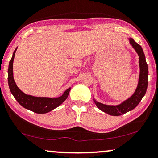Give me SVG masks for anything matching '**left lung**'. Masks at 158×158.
I'll return each mask as SVG.
<instances>
[{
  "label": "left lung",
  "instance_id": "8db88e82",
  "mask_svg": "<svg viewBox=\"0 0 158 158\" xmlns=\"http://www.w3.org/2000/svg\"><path fill=\"white\" fill-rule=\"evenodd\" d=\"M129 42L133 48L135 49L136 52L139 56V63L140 73H139V82L136 89L134 94L125 100L121 104L118 105H107L96 101L94 99V103L100 110L105 113L112 116H119L134 110L138 105L142 98L146 94L148 85V66H147L145 55L143 52V49L139 44L134 41L133 38H129Z\"/></svg>",
  "mask_w": 158,
  "mask_h": 158
}]
</instances>
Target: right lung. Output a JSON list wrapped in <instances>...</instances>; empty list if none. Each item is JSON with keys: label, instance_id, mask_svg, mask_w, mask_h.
Returning <instances> with one entry per match:
<instances>
[{"label": "right lung", "instance_id": "obj_1", "mask_svg": "<svg viewBox=\"0 0 158 158\" xmlns=\"http://www.w3.org/2000/svg\"><path fill=\"white\" fill-rule=\"evenodd\" d=\"M16 49H17V47L13 53L11 59L9 61V69H8V83H9L10 91L13 94L14 97L24 108L38 114L47 113L55 108L58 107L67 99L71 88L67 89L62 95L56 98L38 97L24 94L17 87L14 79L13 62Z\"/></svg>", "mask_w": 158, "mask_h": 158}]
</instances>
